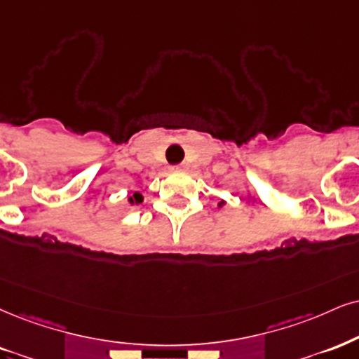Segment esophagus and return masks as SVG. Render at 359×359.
Returning <instances> with one entry per match:
<instances>
[{
    "mask_svg": "<svg viewBox=\"0 0 359 359\" xmlns=\"http://www.w3.org/2000/svg\"><path fill=\"white\" fill-rule=\"evenodd\" d=\"M172 170H187V166H184V165H178V166H172Z\"/></svg>",
    "mask_w": 359,
    "mask_h": 359,
    "instance_id": "1",
    "label": "esophagus"
}]
</instances>
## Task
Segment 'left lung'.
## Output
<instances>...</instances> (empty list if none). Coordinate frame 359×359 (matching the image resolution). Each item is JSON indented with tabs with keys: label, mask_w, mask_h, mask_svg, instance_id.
Wrapping results in <instances>:
<instances>
[{
	"label": "left lung",
	"mask_w": 359,
	"mask_h": 359,
	"mask_svg": "<svg viewBox=\"0 0 359 359\" xmlns=\"http://www.w3.org/2000/svg\"><path fill=\"white\" fill-rule=\"evenodd\" d=\"M223 205H224V201H221V203H219V205H218V206H223Z\"/></svg>",
	"instance_id": "8db88e82"
}]
</instances>
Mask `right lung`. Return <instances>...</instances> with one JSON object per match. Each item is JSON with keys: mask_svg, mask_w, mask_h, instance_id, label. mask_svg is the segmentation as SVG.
<instances>
[{"mask_svg": "<svg viewBox=\"0 0 359 359\" xmlns=\"http://www.w3.org/2000/svg\"><path fill=\"white\" fill-rule=\"evenodd\" d=\"M130 205H140V203H143V196H141L140 193H135L133 196H130Z\"/></svg>", "mask_w": 359, "mask_h": 359, "instance_id": "obj_1", "label": "right lung"}]
</instances>
